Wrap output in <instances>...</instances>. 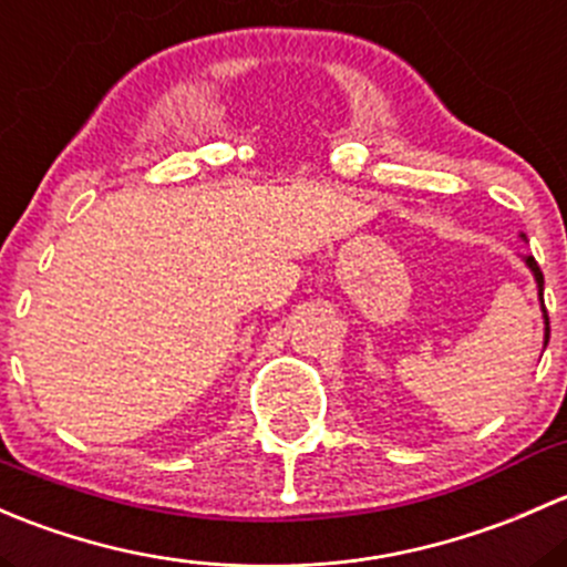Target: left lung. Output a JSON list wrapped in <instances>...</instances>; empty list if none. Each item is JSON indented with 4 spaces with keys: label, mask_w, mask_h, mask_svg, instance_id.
Returning a JSON list of instances; mask_svg holds the SVG:
<instances>
[{
    "label": "left lung",
    "mask_w": 567,
    "mask_h": 567,
    "mask_svg": "<svg viewBox=\"0 0 567 567\" xmlns=\"http://www.w3.org/2000/svg\"><path fill=\"white\" fill-rule=\"evenodd\" d=\"M527 265L529 270L535 272V281H538V291H540V300H544V272H540L538 261L533 259V256H527ZM544 313H546V306H544ZM546 341H548V317H546Z\"/></svg>",
    "instance_id": "8db88e82"
}]
</instances>
